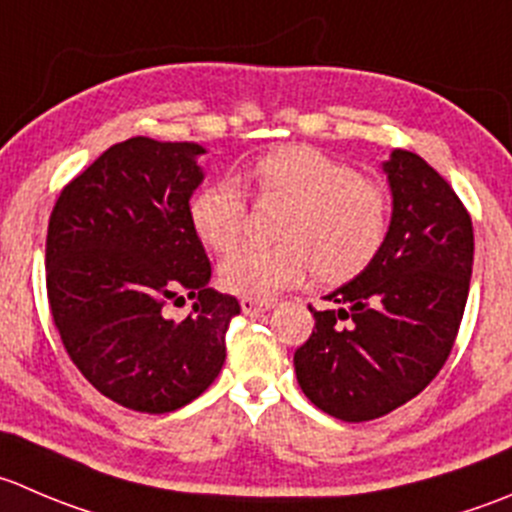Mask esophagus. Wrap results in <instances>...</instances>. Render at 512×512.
Returning <instances> with one entry per match:
<instances>
[{"label": "esophagus", "instance_id": "obj_1", "mask_svg": "<svg viewBox=\"0 0 512 512\" xmlns=\"http://www.w3.org/2000/svg\"><path fill=\"white\" fill-rule=\"evenodd\" d=\"M240 307L245 315H260V312H267L272 307L270 300H257V297H242Z\"/></svg>", "mask_w": 512, "mask_h": 512}]
</instances>
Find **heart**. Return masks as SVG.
I'll use <instances>...</instances> for the list:
<instances>
[{
	"mask_svg": "<svg viewBox=\"0 0 512 512\" xmlns=\"http://www.w3.org/2000/svg\"><path fill=\"white\" fill-rule=\"evenodd\" d=\"M242 182L257 200L285 202L277 245H250L220 265L235 295L270 297L315 272L322 285H342L365 272L390 227L385 185L310 145H285L257 157ZM197 237L212 252H230L245 235L247 200L237 182L217 180L190 202Z\"/></svg>",
	"mask_w": 512,
	"mask_h": 512,
	"instance_id": "obj_1",
	"label": "heart"
}]
</instances>
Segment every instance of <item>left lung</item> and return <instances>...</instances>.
<instances>
[{"label":"left lung","instance_id":"8db88e82","mask_svg":"<svg viewBox=\"0 0 512 512\" xmlns=\"http://www.w3.org/2000/svg\"><path fill=\"white\" fill-rule=\"evenodd\" d=\"M393 220L365 272L325 297L295 350L302 393L345 423L382 418L413 400L448 360L473 272V222L445 177L395 150L385 162Z\"/></svg>","mask_w":512,"mask_h":512}]
</instances>
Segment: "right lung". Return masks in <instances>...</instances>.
Here are the masks:
<instances>
[{
	"label": "right lung",
	"mask_w": 512,
	"mask_h": 512,
	"mask_svg": "<svg viewBox=\"0 0 512 512\" xmlns=\"http://www.w3.org/2000/svg\"><path fill=\"white\" fill-rule=\"evenodd\" d=\"M195 142L132 137L109 147L54 202L47 297L77 370L104 398L162 415L200 398L225 362L240 302L207 287L210 260L190 220L202 182ZM196 297L185 321L164 305Z\"/></svg>",
	"instance_id": "add662e5"
}]
</instances>
